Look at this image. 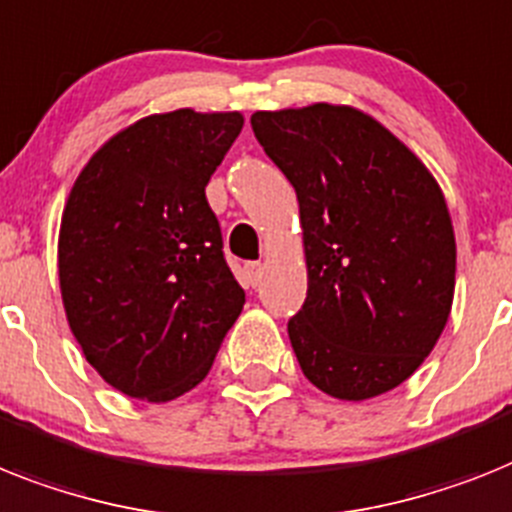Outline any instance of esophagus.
Masks as SVG:
<instances>
[{
  "mask_svg": "<svg viewBox=\"0 0 512 512\" xmlns=\"http://www.w3.org/2000/svg\"><path fill=\"white\" fill-rule=\"evenodd\" d=\"M243 272H246L248 285L256 287L261 282V277H264V264H259V261H251V264H246V269H243Z\"/></svg>",
  "mask_w": 512,
  "mask_h": 512,
  "instance_id": "1",
  "label": "esophagus"
}]
</instances>
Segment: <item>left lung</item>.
Here are the masks:
<instances>
[{"label": "left lung", "mask_w": 512, "mask_h": 512, "mask_svg": "<svg viewBox=\"0 0 512 512\" xmlns=\"http://www.w3.org/2000/svg\"><path fill=\"white\" fill-rule=\"evenodd\" d=\"M298 196L308 295L287 322L295 358L337 400L395 390L437 345L455 295V232L421 159L350 104L253 112Z\"/></svg>", "instance_id": "1"}]
</instances>
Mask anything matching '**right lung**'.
<instances>
[{
    "label": "right lung",
    "mask_w": 512,
    "mask_h": 512,
    "mask_svg": "<svg viewBox=\"0 0 512 512\" xmlns=\"http://www.w3.org/2000/svg\"><path fill=\"white\" fill-rule=\"evenodd\" d=\"M240 130V112L149 114L99 146L70 188L62 306L86 361L128 398L170 403L204 382L243 311L206 201Z\"/></svg>",
    "instance_id": "1"
}]
</instances>
